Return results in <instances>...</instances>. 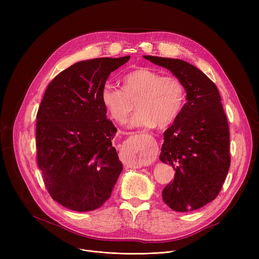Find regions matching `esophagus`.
I'll list each match as a JSON object with an SVG mask.
<instances>
[{"mask_svg":"<svg viewBox=\"0 0 259 259\" xmlns=\"http://www.w3.org/2000/svg\"><path fill=\"white\" fill-rule=\"evenodd\" d=\"M149 156H151V154H149Z\"/></svg>","mask_w":259,"mask_h":259,"instance_id":"1","label":"esophagus"}]
</instances>
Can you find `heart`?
Listing matches in <instances>:
<instances>
[{"instance_id":"heart-1","label":"heart","mask_w":259,"mask_h":259,"mask_svg":"<svg viewBox=\"0 0 259 259\" xmlns=\"http://www.w3.org/2000/svg\"><path fill=\"white\" fill-rule=\"evenodd\" d=\"M121 90L106 85L101 91V103L113 120L124 122L133 109L138 111L130 119L131 127L166 128L183 111L186 90L174 75H161L150 68H140L122 75Z\"/></svg>"}]
</instances>
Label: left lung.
<instances>
[{
  "instance_id": "1",
  "label": "left lung",
  "mask_w": 259,
  "mask_h": 259,
  "mask_svg": "<svg viewBox=\"0 0 259 259\" xmlns=\"http://www.w3.org/2000/svg\"><path fill=\"white\" fill-rule=\"evenodd\" d=\"M179 77L187 92L180 116L164 133L159 158L175 170L162 190L172 210L199 209L220 194L231 164L230 133L219 89L195 66L179 59L144 56Z\"/></svg>"
}]
</instances>
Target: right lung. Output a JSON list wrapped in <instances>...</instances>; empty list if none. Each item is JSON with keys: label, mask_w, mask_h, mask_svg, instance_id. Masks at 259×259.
I'll return each instance as SVG.
<instances>
[{"label": "right lung", "mask_w": 259, "mask_h": 259, "mask_svg": "<svg viewBox=\"0 0 259 259\" xmlns=\"http://www.w3.org/2000/svg\"><path fill=\"white\" fill-rule=\"evenodd\" d=\"M130 57L81 61L48 85L36 114V162L50 196L73 211L102 207L122 170L112 146L116 128L101 91Z\"/></svg>", "instance_id": "1"}]
</instances>
